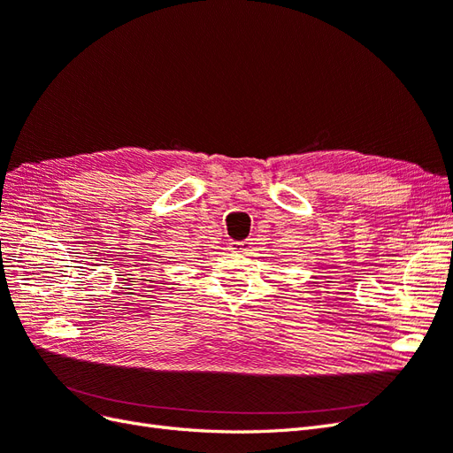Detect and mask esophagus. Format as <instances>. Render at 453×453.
Returning <instances> with one entry per match:
<instances>
[{
    "label": "esophagus",
    "mask_w": 453,
    "mask_h": 453,
    "mask_svg": "<svg viewBox=\"0 0 453 453\" xmlns=\"http://www.w3.org/2000/svg\"><path fill=\"white\" fill-rule=\"evenodd\" d=\"M250 248H251V242H250V240H243V242H232V245H230V250H232V251H234V253H242V255H248Z\"/></svg>",
    "instance_id": "obj_1"
}]
</instances>
